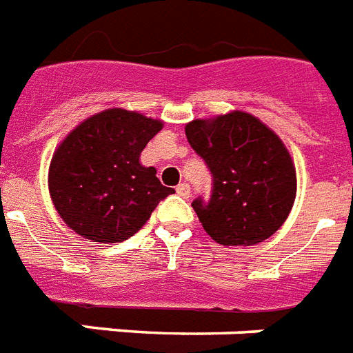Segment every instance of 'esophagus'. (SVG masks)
<instances>
[{
	"instance_id": "34e87169",
	"label": "esophagus",
	"mask_w": 353,
	"mask_h": 353,
	"mask_svg": "<svg viewBox=\"0 0 353 353\" xmlns=\"http://www.w3.org/2000/svg\"><path fill=\"white\" fill-rule=\"evenodd\" d=\"M176 193L182 196V199H190V194H191V188L190 184H185V182H182V184L176 185Z\"/></svg>"
}]
</instances>
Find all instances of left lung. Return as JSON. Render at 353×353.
<instances>
[{
  "label": "left lung",
  "mask_w": 353,
  "mask_h": 353,
  "mask_svg": "<svg viewBox=\"0 0 353 353\" xmlns=\"http://www.w3.org/2000/svg\"><path fill=\"white\" fill-rule=\"evenodd\" d=\"M185 137L213 176L210 200L193 210L208 235L222 246H253L288 219L297 174L283 140L255 118L233 111L213 120H193Z\"/></svg>",
  "instance_id": "8db88e82"
}]
</instances>
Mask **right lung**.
<instances>
[{
    "label": "right lung",
    "instance_id": "right-lung-1",
    "mask_svg": "<svg viewBox=\"0 0 353 353\" xmlns=\"http://www.w3.org/2000/svg\"><path fill=\"white\" fill-rule=\"evenodd\" d=\"M134 111L105 109L60 143L49 168V191L63 222L100 244L128 241L173 188L143 168L140 153L162 129Z\"/></svg>",
    "mask_w": 353,
    "mask_h": 353
}]
</instances>
